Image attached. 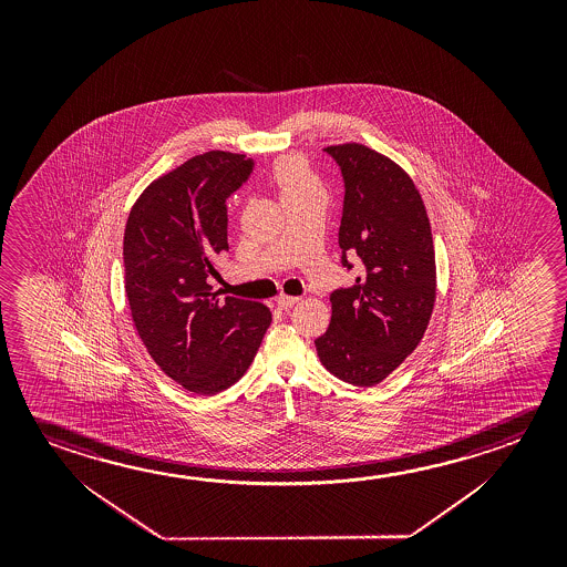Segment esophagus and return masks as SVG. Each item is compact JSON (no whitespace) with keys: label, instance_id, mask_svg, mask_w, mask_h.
I'll return each mask as SVG.
<instances>
[{"label":"esophagus","instance_id":"1","mask_svg":"<svg viewBox=\"0 0 567 567\" xmlns=\"http://www.w3.org/2000/svg\"><path fill=\"white\" fill-rule=\"evenodd\" d=\"M297 302V297H285V295H282V297L277 298V307H279L280 310H288V308L295 307Z\"/></svg>","mask_w":567,"mask_h":567}]
</instances>
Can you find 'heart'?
<instances>
[{
	"label": "heart",
	"instance_id": "1",
	"mask_svg": "<svg viewBox=\"0 0 567 567\" xmlns=\"http://www.w3.org/2000/svg\"><path fill=\"white\" fill-rule=\"evenodd\" d=\"M272 177L282 195L305 194L315 189L322 192L318 177L312 174L307 162L298 156L279 159L272 169Z\"/></svg>",
	"mask_w": 567,
	"mask_h": 567
}]
</instances>
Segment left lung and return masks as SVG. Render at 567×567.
<instances>
[{
  "label": "left lung",
  "instance_id": "1",
  "mask_svg": "<svg viewBox=\"0 0 567 567\" xmlns=\"http://www.w3.org/2000/svg\"><path fill=\"white\" fill-rule=\"evenodd\" d=\"M340 167L342 267L352 287L330 295L332 320L316 352L338 380L372 388L417 348L435 302V249L425 205L408 174L362 144L324 148Z\"/></svg>",
  "mask_w": 567,
  "mask_h": 567
}]
</instances>
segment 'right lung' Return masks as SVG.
Returning <instances> with one entry per match:
<instances>
[{
  "label": "right lung",
  "mask_w": 567,
  "mask_h": 567,
  "mask_svg": "<svg viewBox=\"0 0 567 567\" xmlns=\"http://www.w3.org/2000/svg\"><path fill=\"white\" fill-rule=\"evenodd\" d=\"M255 159L207 152L150 184L124 231L132 320L162 372L187 391L214 395L247 372L270 326L269 308L217 298L207 279L229 251L227 199Z\"/></svg>",
  "instance_id": "obj_1"
}]
</instances>
